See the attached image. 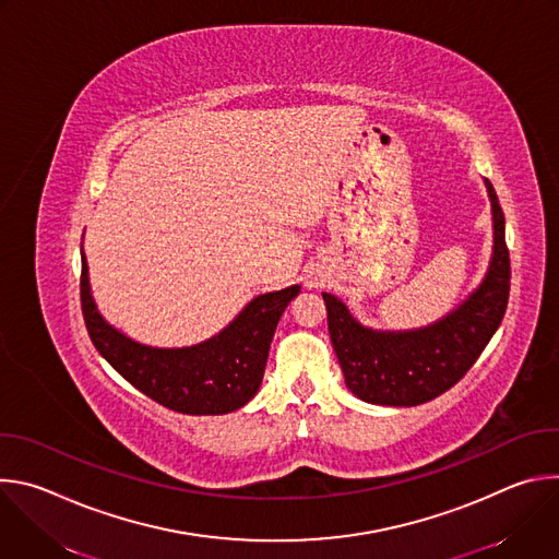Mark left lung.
Returning a JSON list of instances; mask_svg holds the SVG:
<instances>
[{
  "mask_svg": "<svg viewBox=\"0 0 559 559\" xmlns=\"http://www.w3.org/2000/svg\"><path fill=\"white\" fill-rule=\"evenodd\" d=\"M487 188L496 234L491 267L480 289L440 323L416 332H371L354 321L336 296L323 294L345 384L360 401L389 407L433 401L464 378L500 328L511 289V259L502 205L491 181Z\"/></svg>",
  "mask_w": 559,
  "mask_h": 559,
  "instance_id": "1",
  "label": "left lung"
}]
</instances>
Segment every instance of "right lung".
<instances>
[{"label": "right lung", "mask_w": 559, "mask_h": 559, "mask_svg": "<svg viewBox=\"0 0 559 559\" xmlns=\"http://www.w3.org/2000/svg\"><path fill=\"white\" fill-rule=\"evenodd\" d=\"M82 311L97 352L154 403L188 416H218L248 405L261 386L278 318L298 285L254 298L218 336L186 349H152L112 330L95 307L82 257Z\"/></svg>", "instance_id": "obj_1"}]
</instances>
